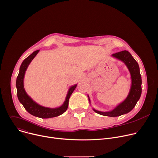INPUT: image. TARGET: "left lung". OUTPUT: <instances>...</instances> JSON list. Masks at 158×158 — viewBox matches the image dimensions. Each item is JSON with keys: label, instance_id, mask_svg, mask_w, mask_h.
<instances>
[{"label": "left lung", "instance_id": "1", "mask_svg": "<svg viewBox=\"0 0 158 158\" xmlns=\"http://www.w3.org/2000/svg\"><path fill=\"white\" fill-rule=\"evenodd\" d=\"M112 57L123 62L127 66L131 75V84L127 98L113 110L109 112H101L92 109L93 110L101 115L108 117H118L130 112L135 107L141 95V76L138 63L128 51H122L113 54ZM90 103L89 96L87 95Z\"/></svg>", "mask_w": 158, "mask_h": 158}]
</instances>
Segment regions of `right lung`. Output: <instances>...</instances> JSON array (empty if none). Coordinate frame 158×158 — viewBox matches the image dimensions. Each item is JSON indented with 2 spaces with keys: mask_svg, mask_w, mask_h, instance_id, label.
<instances>
[{
  "mask_svg": "<svg viewBox=\"0 0 158 158\" xmlns=\"http://www.w3.org/2000/svg\"><path fill=\"white\" fill-rule=\"evenodd\" d=\"M39 50H36L25 58L22 62L19 70V73L16 81V87L17 90V97L19 102L23 105L25 110L31 115L41 118H49L58 117L63 113H64L69 104V99L76 89L77 84L72 85L69 87L66 99L62 106L56 108H49L40 106L35 102L26 92L24 89L23 79L25 77V72L31 61L36 56L39 52Z\"/></svg>",
  "mask_w": 158,
  "mask_h": 158,
  "instance_id": "add662e5",
  "label": "right lung"
}]
</instances>
